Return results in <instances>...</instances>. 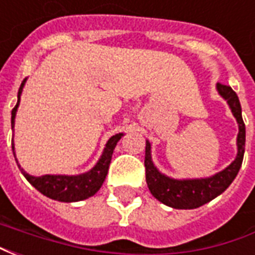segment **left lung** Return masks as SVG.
<instances>
[{"label": "left lung", "mask_w": 255, "mask_h": 255, "mask_svg": "<svg viewBox=\"0 0 255 255\" xmlns=\"http://www.w3.org/2000/svg\"><path fill=\"white\" fill-rule=\"evenodd\" d=\"M220 95L227 100L231 111L236 117L239 124L238 133V155L235 161L224 171L219 172L208 179H195V180H175L161 175L157 168L151 162L150 157V143L146 142V153H144V168H146V183L153 197L160 202L175 209H195L210 202L212 199L219 197L224 192L241 169L243 154H245V143H246V128L242 119V108L239 98L234 90L227 84H217Z\"/></svg>", "instance_id": "8db88e82"}]
</instances>
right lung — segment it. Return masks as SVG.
I'll use <instances>...</instances> for the list:
<instances>
[{"mask_svg": "<svg viewBox=\"0 0 255 255\" xmlns=\"http://www.w3.org/2000/svg\"><path fill=\"white\" fill-rule=\"evenodd\" d=\"M25 83V79L23 80V83L20 86L19 97L21 94V90ZM19 101L17 104L12 109V126L14 124V116H16V111L19 106ZM123 136V133H116L113 135L104 150V153L101 155L100 161L97 162V165L87 173L79 175V176H61V175H45V176L35 177L30 176L28 173H25L21 168L20 171L24 175V177L28 182L34 186L39 192H42L43 195L56 199V201H61V202H76V201H82L86 198L93 197L95 192L98 191L102 186V183L105 180L106 175H108V169L111 165L112 154L113 150L116 147L117 142L120 140ZM12 150H14V146L12 143ZM17 162V161H16Z\"/></svg>", "mask_w": 255, "mask_h": 255, "instance_id": "1", "label": "right lung"}]
</instances>
